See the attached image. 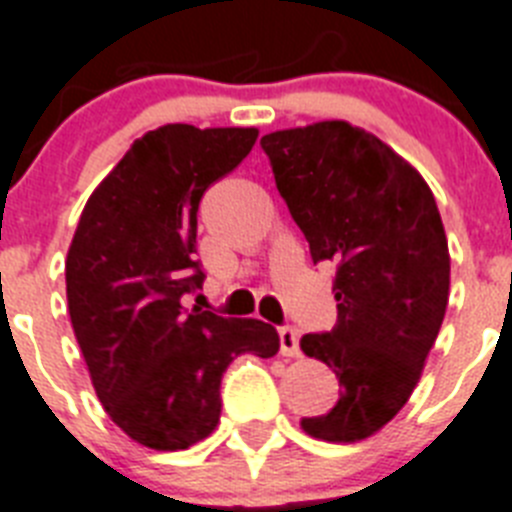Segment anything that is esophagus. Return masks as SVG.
<instances>
[{"label":"esophagus","instance_id":"34e87169","mask_svg":"<svg viewBox=\"0 0 512 512\" xmlns=\"http://www.w3.org/2000/svg\"><path fill=\"white\" fill-rule=\"evenodd\" d=\"M280 353L285 358H298L301 356V345H298V332L293 327L280 329Z\"/></svg>","mask_w":512,"mask_h":512}]
</instances>
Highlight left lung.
Listing matches in <instances>:
<instances>
[{"mask_svg":"<svg viewBox=\"0 0 512 512\" xmlns=\"http://www.w3.org/2000/svg\"><path fill=\"white\" fill-rule=\"evenodd\" d=\"M274 183L311 259L335 261L337 324L301 350L340 379V398L303 432L358 442L398 416L416 390L450 295V251L437 201L403 156L345 120L261 138Z\"/></svg>","mask_w":512,"mask_h":512,"instance_id":"left-lung-1","label":"left lung"}]
</instances>
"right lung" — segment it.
I'll return each instance as SVG.
<instances>
[{
	"label": "right lung",
	"mask_w": 512,
	"mask_h": 512,
	"mask_svg": "<svg viewBox=\"0 0 512 512\" xmlns=\"http://www.w3.org/2000/svg\"><path fill=\"white\" fill-rule=\"evenodd\" d=\"M256 138V128L183 122L149 130L91 193L67 251V308L96 395L114 424L151 450L209 437L227 366L243 353L280 350L272 324L183 306L204 282L201 196Z\"/></svg>",
	"instance_id": "right-lung-1"
}]
</instances>
